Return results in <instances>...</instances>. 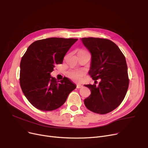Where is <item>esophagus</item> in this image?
<instances>
[{
  "instance_id": "esophagus-1",
  "label": "esophagus",
  "mask_w": 148,
  "mask_h": 148,
  "mask_svg": "<svg viewBox=\"0 0 148 148\" xmlns=\"http://www.w3.org/2000/svg\"><path fill=\"white\" fill-rule=\"evenodd\" d=\"M82 87H83V85H81V84H77V89L82 88Z\"/></svg>"
}]
</instances>
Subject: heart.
I'll return each mask as SVG.
<instances>
[{"instance_id":"heart-1","label":"heart","mask_w":148,"mask_h":148,"mask_svg":"<svg viewBox=\"0 0 148 148\" xmlns=\"http://www.w3.org/2000/svg\"><path fill=\"white\" fill-rule=\"evenodd\" d=\"M84 74V71L80 69H73L70 70L67 73V76L70 79L76 82H80L82 79L83 77Z\"/></svg>"}]
</instances>
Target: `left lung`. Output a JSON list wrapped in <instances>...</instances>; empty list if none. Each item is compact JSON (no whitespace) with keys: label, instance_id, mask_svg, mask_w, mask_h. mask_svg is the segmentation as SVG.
I'll return each mask as SVG.
<instances>
[{"label":"left lung","instance_id":"obj_1","mask_svg":"<svg viewBox=\"0 0 148 148\" xmlns=\"http://www.w3.org/2000/svg\"><path fill=\"white\" fill-rule=\"evenodd\" d=\"M84 45L91 53L89 74L98 86L86 84L91 94L84 100L91 112L106 114L117 108L125 98L129 85L125 56L115 43L104 38H83Z\"/></svg>","mask_w":148,"mask_h":148}]
</instances>
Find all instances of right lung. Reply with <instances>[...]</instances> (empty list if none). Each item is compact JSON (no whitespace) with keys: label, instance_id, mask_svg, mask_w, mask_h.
Here are the masks:
<instances>
[{"label":"right lung","instance_id":"add662e5","mask_svg":"<svg viewBox=\"0 0 148 148\" xmlns=\"http://www.w3.org/2000/svg\"><path fill=\"white\" fill-rule=\"evenodd\" d=\"M78 39L49 38L31 44L20 62V84L23 94L33 106L52 111L63 105L75 85L66 77L56 81L50 73Z\"/></svg>","mask_w":148,"mask_h":148}]
</instances>
